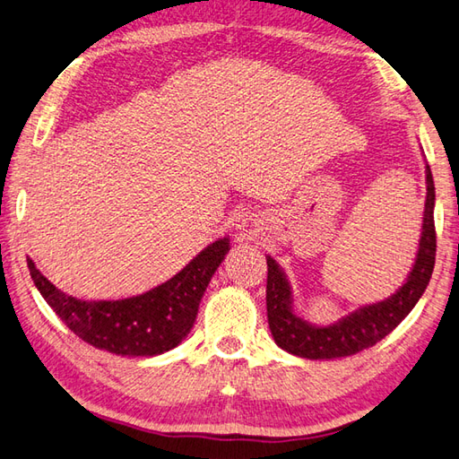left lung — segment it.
Returning <instances> with one entry per match:
<instances>
[{
	"instance_id": "left-lung-1",
	"label": "left lung",
	"mask_w": 459,
	"mask_h": 459,
	"mask_svg": "<svg viewBox=\"0 0 459 459\" xmlns=\"http://www.w3.org/2000/svg\"><path fill=\"white\" fill-rule=\"evenodd\" d=\"M434 179L430 166H426V204L419 254L407 281L389 299L359 307L358 311L340 318L328 326H315L297 316L291 308V287L287 283L280 265L272 255L268 260V285H265V305L268 323L275 344L293 356L308 359L346 358L385 338L412 307L419 303L426 285L430 281L436 260V229H434Z\"/></svg>"
}]
</instances>
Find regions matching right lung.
Wrapping results in <instances>:
<instances>
[{
    "label": "right lung",
    "instance_id": "1",
    "mask_svg": "<svg viewBox=\"0 0 459 459\" xmlns=\"http://www.w3.org/2000/svg\"><path fill=\"white\" fill-rule=\"evenodd\" d=\"M229 252V238L201 250L172 280L119 301H82L56 290L27 258L37 290L74 334L119 356H158L176 348L195 323L207 285Z\"/></svg>",
    "mask_w": 459,
    "mask_h": 459
}]
</instances>
